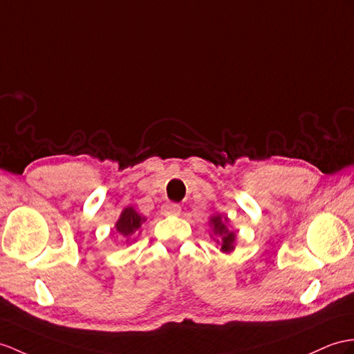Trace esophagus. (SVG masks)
Wrapping results in <instances>:
<instances>
[{"label":"esophagus","instance_id":"esophagus-1","mask_svg":"<svg viewBox=\"0 0 354 354\" xmlns=\"http://www.w3.org/2000/svg\"><path fill=\"white\" fill-rule=\"evenodd\" d=\"M180 212H182V207L174 203H169L162 207L163 216H177V214H180Z\"/></svg>","mask_w":354,"mask_h":354}]
</instances>
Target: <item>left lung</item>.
Returning <instances> with one entry per match:
<instances>
[{
	"mask_svg": "<svg viewBox=\"0 0 354 354\" xmlns=\"http://www.w3.org/2000/svg\"><path fill=\"white\" fill-rule=\"evenodd\" d=\"M227 222L228 218L223 216V214H213L209 219V225L212 228L210 237L221 246V252L231 254L234 251L237 234L227 227Z\"/></svg>",
	"mask_w": 354,
	"mask_h": 354,
	"instance_id": "left-lung-1",
	"label": "left lung"
}]
</instances>
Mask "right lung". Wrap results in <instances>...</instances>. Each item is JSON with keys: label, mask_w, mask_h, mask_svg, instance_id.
I'll list each match as a JSON object with an SVG mask.
<instances>
[{"label": "right lung", "mask_w": 354, "mask_h": 354, "mask_svg": "<svg viewBox=\"0 0 354 354\" xmlns=\"http://www.w3.org/2000/svg\"><path fill=\"white\" fill-rule=\"evenodd\" d=\"M147 221V218L138 213L132 205H127L120 213V218L115 222V231L118 239L124 243H131L132 240L140 234L142 223Z\"/></svg>", "instance_id": "right-lung-1"}]
</instances>
